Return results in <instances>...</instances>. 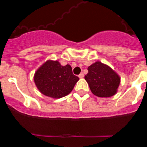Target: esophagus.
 Instances as JSON below:
<instances>
[{
    "instance_id": "34e87169",
    "label": "esophagus",
    "mask_w": 147,
    "mask_h": 147,
    "mask_svg": "<svg viewBox=\"0 0 147 147\" xmlns=\"http://www.w3.org/2000/svg\"><path fill=\"white\" fill-rule=\"evenodd\" d=\"M79 77H80V79H82V78L84 77V74H83L82 73V74H80L79 75Z\"/></svg>"
}]
</instances>
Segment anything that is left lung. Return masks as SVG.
Instances as JSON below:
<instances>
[{
	"instance_id": "8db88e82",
	"label": "left lung",
	"mask_w": 147,
	"mask_h": 147,
	"mask_svg": "<svg viewBox=\"0 0 147 147\" xmlns=\"http://www.w3.org/2000/svg\"><path fill=\"white\" fill-rule=\"evenodd\" d=\"M88 70L85 80L95 96L107 98L117 93L121 78L110 66L97 61L90 65Z\"/></svg>"
}]
</instances>
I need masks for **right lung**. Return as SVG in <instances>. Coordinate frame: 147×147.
I'll return each mask as SVG.
<instances>
[{
    "label": "right lung",
    "instance_id": "1",
    "mask_svg": "<svg viewBox=\"0 0 147 147\" xmlns=\"http://www.w3.org/2000/svg\"><path fill=\"white\" fill-rule=\"evenodd\" d=\"M70 65H61L57 60L49 59L37 68L34 82L39 91L46 96L60 98L69 94L79 81Z\"/></svg>",
    "mask_w": 147,
    "mask_h": 147
}]
</instances>
